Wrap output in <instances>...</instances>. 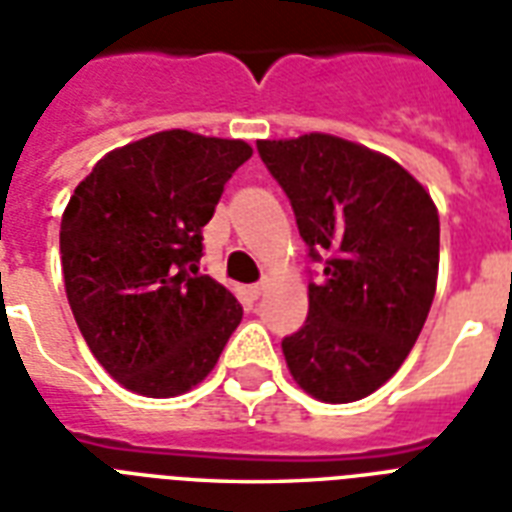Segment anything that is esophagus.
<instances>
[{
    "instance_id": "esophagus-1",
    "label": "esophagus",
    "mask_w": 512,
    "mask_h": 512,
    "mask_svg": "<svg viewBox=\"0 0 512 512\" xmlns=\"http://www.w3.org/2000/svg\"><path fill=\"white\" fill-rule=\"evenodd\" d=\"M265 287H268V279H263L260 284H252V287H249V295L260 297L265 292Z\"/></svg>"
}]
</instances>
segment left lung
Masks as SVG:
<instances>
[{
	"label": "left lung",
	"mask_w": 512,
	"mask_h": 512,
	"mask_svg": "<svg viewBox=\"0 0 512 512\" xmlns=\"http://www.w3.org/2000/svg\"><path fill=\"white\" fill-rule=\"evenodd\" d=\"M295 209L324 279L308 287V319L284 337L289 374L324 404L385 385L428 319L438 279V209L390 156L324 132L257 140Z\"/></svg>",
	"instance_id": "left-lung-1"
}]
</instances>
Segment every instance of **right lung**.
<instances>
[{
  "label": "right lung",
  "mask_w": 512,
  "mask_h": 512,
  "mask_svg": "<svg viewBox=\"0 0 512 512\" xmlns=\"http://www.w3.org/2000/svg\"><path fill=\"white\" fill-rule=\"evenodd\" d=\"M249 156L244 140L154 132L108 151L68 199V305L92 356L132 393L191 390L239 327V300L196 263L201 228Z\"/></svg>",
  "instance_id": "1"
}]
</instances>
